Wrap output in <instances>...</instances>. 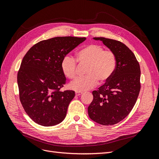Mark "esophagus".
<instances>
[{"instance_id": "1", "label": "esophagus", "mask_w": 159, "mask_h": 159, "mask_svg": "<svg viewBox=\"0 0 159 159\" xmlns=\"http://www.w3.org/2000/svg\"><path fill=\"white\" fill-rule=\"evenodd\" d=\"M82 93H82V92H80V91H76V92H75V95H76V96H80V95H81Z\"/></svg>"}]
</instances>
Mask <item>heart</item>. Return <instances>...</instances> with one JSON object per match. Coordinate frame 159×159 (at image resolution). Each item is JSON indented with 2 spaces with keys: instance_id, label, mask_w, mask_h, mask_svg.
<instances>
[{
  "instance_id": "1",
  "label": "heart",
  "mask_w": 159,
  "mask_h": 159,
  "mask_svg": "<svg viewBox=\"0 0 159 159\" xmlns=\"http://www.w3.org/2000/svg\"><path fill=\"white\" fill-rule=\"evenodd\" d=\"M77 62L87 65L84 77L77 78L70 84V88L76 91L92 89L98 84L106 83L111 78L116 68L117 59L111 50H104L99 44H92L83 48L76 54V60L70 55L65 56L61 61V69L64 75L73 79L76 75Z\"/></svg>"
}]
</instances>
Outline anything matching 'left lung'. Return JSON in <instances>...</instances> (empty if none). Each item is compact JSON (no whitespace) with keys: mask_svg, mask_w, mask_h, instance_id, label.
<instances>
[{"mask_svg":"<svg viewBox=\"0 0 159 159\" xmlns=\"http://www.w3.org/2000/svg\"><path fill=\"white\" fill-rule=\"evenodd\" d=\"M100 40L114 52L116 68L111 79L93 91L88 107L91 119L103 125H112L125 118L135 104L141 89V69L133 52L123 43L103 37Z\"/></svg>","mask_w":159,"mask_h":159,"instance_id":"left-lung-1","label":"left lung"}]
</instances>
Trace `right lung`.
<instances>
[{"label":"right lung","mask_w":159,"mask_h":159,"mask_svg":"<svg viewBox=\"0 0 159 159\" xmlns=\"http://www.w3.org/2000/svg\"><path fill=\"white\" fill-rule=\"evenodd\" d=\"M85 39L58 36L42 40L24 56L17 75L19 98L26 113L35 123L54 126L66 117L75 92L60 91L66 82L61 61Z\"/></svg>","instance_id":"obj_1"}]
</instances>
